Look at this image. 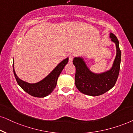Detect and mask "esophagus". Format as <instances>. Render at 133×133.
I'll list each match as a JSON object with an SVG mask.
<instances>
[{
  "label": "esophagus",
  "mask_w": 133,
  "mask_h": 133,
  "mask_svg": "<svg viewBox=\"0 0 133 133\" xmlns=\"http://www.w3.org/2000/svg\"><path fill=\"white\" fill-rule=\"evenodd\" d=\"M73 56H70V57H69V63H71L73 62Z\"/></svg>",
  "instance_id": "esophagus-1"
}]
</instances>
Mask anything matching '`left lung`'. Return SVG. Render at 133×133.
I'll return each mask as SVG.
<instances>
[{
	"label": "left lung",
	"mask_w": 133,
	"mask_h": 133,
	"mask_svg": "<svg viewBox=\"0 0 133 133\" xmlns=\"http://www.w3.org/2000/svg\"><path fill=\"white\" fill-rule=\"evenodd\" d=\"M109 37L115 44L117 51L112 66L109 70L99 74L93 73L87 67L83 58L81 57L74 58L73 62L76 67L75 85L82 94L92 96H99L115 85L119 75L121 51L116 36L110 33Z\"/></svg>",
	"instance_id": "left-lung-1"
}]
</instances>
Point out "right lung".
I'll return each instance as SVG.
<instances>
[{"label": "right lung", "mask_w": 133, "mask_h": 133, "mask_svg": "<svg viewBox=\"0 0 133 133\" xmlns=\"http://www.w3.org/2000/svg\"><path fill=\"white\" fill-rule=\"evenodd\" d=\"M68 62V58L67 57L58 63L56 68L46 77L40 81L34 84L28 83L19 78L14 69V62L13 64V73L18 85L23 90L35 97L44 98L49 95L56 88L58 77Z\"/></svg>", "instance_id": "obj_1"}]
</instances>
